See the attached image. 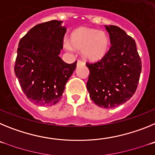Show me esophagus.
<instances>
[{
    "label": "esophagus",
    "mask_w": 155,
    "mask_h": 155,
    "mask_svg": "<svg viewBox=\"0 0 155 155\" xmlns=\"http://www.w3.org/2000/svg\"><path fill=\"white\" fill-rule=\"evenodd\" d=\"M80 64H84V62L82 61H78V65H80Z\"/></svg>",
    "instance_id": "34e87169"
}]
</instances>
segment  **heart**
I'll return each mask as SVG.
<instances>
[{
	"label": "heart",
	"instance_id": "obj_1",
	"mask_svg": "<svg viewBox=\"0 0 155 155\" xmlns=\"http://www.w3.org/2000/svg\"><path fill=\"white\" fill-rule=\"evenodd\" d=\"M64 47L68 51L74 48L81 51L82 55L89 61L102 59L109 49V38L102 31L94 28H80L73 31L71 42L68 39L64 41Z\"/></svg>",
	"mask_w": 155,
	"mask_h": 155
}]
</instances>
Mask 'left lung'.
I'll return each instance as SVG.
<instances>
[{
    "instance_id": "8db88e82",
    "label": "left lung",
    "mask_w": 155,
    "mask_h": 155,
    "mask_svg": "<svg viewBox=\"0 0 155 155\" xmlns=\"http://www.w3.org/2000/svg\"><path fill=\"white\" fill-rule=\"evenodd\" d=\"M105 26L112 46L99 61L86 64L90 71L87 89L97 105L112 109L127 102L135 93L141 60L132 37L118 26Z\"/></svg>"
}]
</instances>
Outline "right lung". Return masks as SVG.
<instances>
[{
	"instance_id": "1",
	"label": "right lung",
	"mask_w": 155,
	"mask_h": 155,
	"mask_svg": "<svg viewBox=\"0 0 155 155\" xmlns=\"http://www.w3.org/2000/svg\"><path fill=\"white\" fill-rule=\"evenodd\" d=\"M62 22L36 25L19 42L15 73L24 94L35 105L57 104L76 68L77 61L67 64L59 57L67 31Z\"/></svg>"
}]
</instances>
